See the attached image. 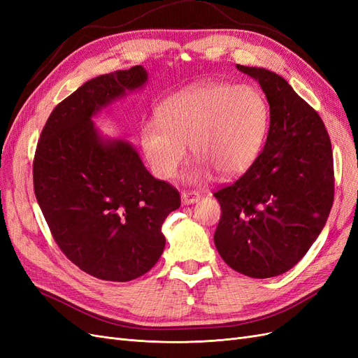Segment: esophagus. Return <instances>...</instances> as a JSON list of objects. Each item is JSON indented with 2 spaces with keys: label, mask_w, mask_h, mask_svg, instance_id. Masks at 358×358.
Returning <instances> with one entry per match:
<instances>
[{
  "label": "esophagus",
  "mask_w": 358,
  "mask_h": 358,
  "mask_svg": "<svg viewBox=\"0 0 358 358\" xmlns=\"http://www.w3.org/2000/svg\"><path fill=\"white\" fill-rule=\"evenodd\" d=\"M180 199H182V203L183 204H194L197 203L200 200V194L196 192V191H183L180 194Z\"/></svg>",
  "instance_id": "obj_1"
}]
</instances>
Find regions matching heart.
<instances>
[{
  "label": "heart",
  "mask_w": 358,
  "mask_h": 358,
  "mask_svg": "<svg viewBox=\"0 0 358 358\" xmlns=\"http://www.w3.org/2000/svg\"><path fill=\"white\" fill-rule=\"evenodd\" d=\"M270 112L254 86L206 83L171 95L140 131L143 155L159 179L176 178L188 157H199L188 183H204L212 170L221 178L241 175L262 154Z\"/></svg>",
  "instance_id": "heart-1"
}]
</instances>
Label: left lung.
Masks as SVG:
<instances>
[{
  "instance_id": "1",
  "label": "left lung",
  "mask_w": 358,
  "mask_h": 358,
  "mask_svg": "<svg viewBox=\"0 0 358 358\" xmlns=\"http://www.w3.org/2000/svg\"><path fill=\"white\" fill-rule=\"evenodd\" d=\"M236 67L262 86L270 127L254 164L213 194L221 204L213 241L236 272L266 279L294 267L327 222L334 196L331 143L318 113L284 78Z\"/></svg>"
}]
</instances>
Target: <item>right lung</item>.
Segmentation results:
<instances>
[{
    "label": "right lung",
    "mask_w": 358,
    "mask_h": 358,
    "mask_svg": "<svg viewBox=\"0 0 358 358\" xmlns=\"http://www.w3.org/2000/svg\"><path fill=\"white\" fill-rule=\"evenodd\" d=\"M142 66L85 82L50 113L34 158V192L61 251L83 272L127 282L155 266L161 227L179 192L146 170L125 138L104 137L92 117L145 88Z\"/></svg>",
    "instance_id": "obj_1"
}]
</instances>
